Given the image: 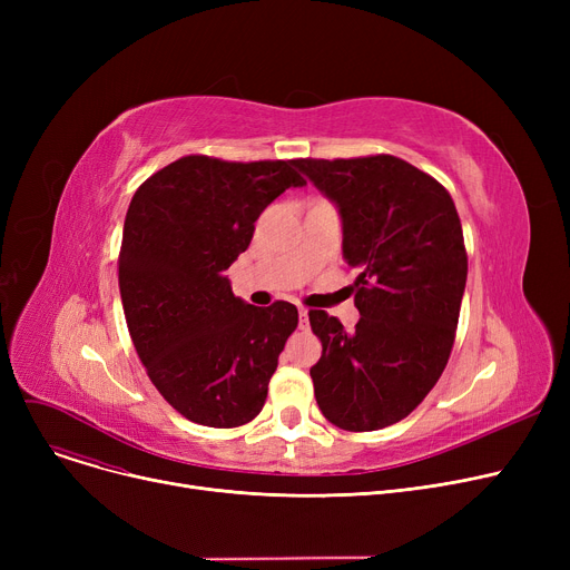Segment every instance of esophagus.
Masks as SVG:
<instances>
[{
    "label": "esophagus",
    "instance_id": "34e87169",
    "mask_svg": "<svg viewBox=\"0 0 570 570\" xmlns=\"http://www.w3.org/2000/svg\"><path fill=\"white\" fill-rule=\"evenodd\" d=\"M297 316H301V327H305V325L309 323V312H307V307L297 309Z\"/></svg>",
    "mask_w": 570,
    "mask_h": 570
}]
</instances>
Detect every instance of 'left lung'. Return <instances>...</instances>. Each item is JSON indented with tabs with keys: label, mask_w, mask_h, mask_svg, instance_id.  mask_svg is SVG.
I'll list each match as a JSON object with an SVG mask.
<instances>
[{
	"label": "left lung",
	"mask_w": 570,
	"mask_h": 570,
	"mask_svg": "<svg viewBox=\"0 0 570 570\" xmlns=\"http://www.w3.org/2000/svg\"><path fill=\"white\" fill-rule=\"evenodd\" d=\"M342 217V252L355 269L361 321L309 312L321 361L309 370L333 425L372 432L400 423L451 357L466 249L455 203L436 179L391 155L295 159Z\"/></svg>",
	"instance_id": "left-lung-1"
}]
</instances>
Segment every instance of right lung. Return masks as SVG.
I'll list each match as a JSON object with an SVG mask.
<instances>
[{"label": "right lung", "instance_id": "right-lung-1", "mask_svg": "<svg viewBox=\"0 0 570 570\" xmlns=\"http://www.w3.org/2000/svg\"><path fill=\"white\" fill-rule=\"evenodd\" d=\"M305 187L295 161L183 157L131 198L119 249V293L140 363L191 423L239 428L261 413L297 309L254 307L224 269L243 254L263 209Z\"/></svg>", "mask_w": 570, "mask_h": 570}]
</instances>
